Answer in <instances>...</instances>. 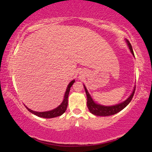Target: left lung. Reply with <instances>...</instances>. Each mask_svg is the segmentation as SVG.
I'll list each match as a JSON object with an SVG mask.
<instances>
[{
	"label": "left lung",
	"instance_id": "obj_1",
	"mask_svg": "<svg viewBox=\"0 0 152 152\" xmlns=\"http://www.w3.org/2000/svg\"><path fill=\"white\" fill-rule=\"evenodd\" d=\"M125 42L127 43L128 48L130 50L133 56L135 57L134 53H133L132 46L131 45V43L127 39H125ZM84 90H85L86 94L87 96V107H88V109H89L90 112H91L92 114L96 115V116H103V117L110 116V115H113L116 114V113L120 112L121 110H122L124 108L127 107L129 104V103L131 102V101H132V99H133V95H134V92L135 91V86L134 88H133L132 93L129 95V96L125 101H124L122 102H120L119 104L112 105V106H104V105L98 104L93 101V99H92L91 94H89V92H88V90L86 89L84 84Z\"/></svg>",
	"mask_w": 152,
	"mask_h": 152
}]
</instances>
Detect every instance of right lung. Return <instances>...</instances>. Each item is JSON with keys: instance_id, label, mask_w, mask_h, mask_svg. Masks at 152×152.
I'll return each instance as SVG.
<instances>
[{"instance_id": "obj_1", "label": "right lung", "mask_w": 152, "mask_h": 152, "mask_svg": "<svg viewBox=\"0 0 152 152\" xmlns=\"http://www.w3.org/2000/svg\"><path fill=\"white\" fill-rule=\"evenodd\" d=\"M74 82H75V80H72L70 83H69L68 86H67L65 94H64V100L62 102H61V103L59 105L58 107L55 108L54 109L48 110V111L37 112V111H34V110L29 109L27 106H25V107L27 108L29 112H31V113H33V114H34L35 115H36V116L39 117L45 118V119H50V118H54L58 116H61V115L65 113L66 110L67 109V107H68V98L69 92H70L71 86H72V84L74 83Z\"/></svg>"}]
</instances>
